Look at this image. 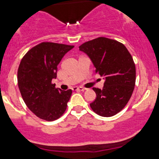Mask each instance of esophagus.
<instances>
[{"label":"esophagus","mask_w":159,"mask_h":159,"mask_svg":"<svg viewBox=\"0 0 159 159\" xmlns=\"http://www.w3.org/2000/svg\"><path fill=\"white\" fill-rule=\"evenodd\" d=\"M73 90L74 91H84L85 89H84V88H81V87H75L73 88Z\"/></svg>","instance_id":"1"}]
</instances>
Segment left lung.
<instances>
[{"label":"left lung","instance_id":"obj_1","mask_svg":"<svg viewBox=\"0 0 159 159\" xmlns=\"http://www.w3.org/2000/svg\"><path fill=\"white\" fill-rule=\"evenodd\" d=\"M79 50L105 79L103 89L93 88L96 98L90 104L91 109L102 117L116 115L127 105L135 84V65L129 51L121 43L103 37L84 43Z\"/></svg>","mask_w":159,"mask_h":159}]
</instances>
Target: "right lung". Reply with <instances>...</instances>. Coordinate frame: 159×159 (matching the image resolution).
Returning <instances> with one entry per match:
<instances>
[{
  "instance_id": "1",
  "label": "right lung",
  "mask_w": 159,
  "mask_h": 159,
  "mask_svg": "<svg viewBox=\"0 0 159 159\" xmlns=\"http://www.w3.org/2000/svg\"><path fill=\"white\" fill-rule=\"evenodd\" d=\"M72 45L43 42L24 56L17 70V83L28 108L41 119L51 121L65 111L72 91L56 89L57 65Z\"/></svg>"
}]
</instances>
